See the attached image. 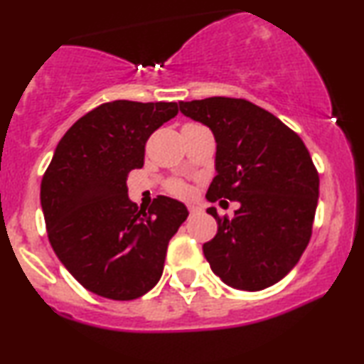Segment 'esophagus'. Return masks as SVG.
Wrapping results in <instances>:
<instances>
[{"label": "esophagus", "mask_w": 364, "mask_h": 364, "mask_svg": "<svg viewBox=\"0 0 364 364\" xmlns=\"http://www.w3.org/2000/svg\"><path fill=\"white\" fill-rule=\"evenodd\" d=\"M188 212H191L192 215H193V213H198V212H200V208H198L197 205H188Z\"/></svg>", "instance_id": "1"}]
</instances>
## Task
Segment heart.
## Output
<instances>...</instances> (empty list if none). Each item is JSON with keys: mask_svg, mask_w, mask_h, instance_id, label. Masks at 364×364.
<instances>
[{"mask_svg": "<svg viewBox=\"0 0 364 364\" xmlns=\"http://www.w3.org/2000/svg\"><path fill=\"white\" fill-rule=\"evenodd\" d=\"M167 191L177 197H187L191 193V188L182 181H171L167 183Z\"/></svg>", "mask_w": 364, "mask_h": 364, "instance_id": "b5f03b06", "label": "heart"}]
</instances>
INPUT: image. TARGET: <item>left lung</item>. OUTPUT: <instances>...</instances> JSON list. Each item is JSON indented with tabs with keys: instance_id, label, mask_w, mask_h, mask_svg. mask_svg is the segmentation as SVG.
I'll use <instances>...</instances> for the list:
<instances>
[{
	"instance_id": "obj_1",
	"label": "left lung",
	"mask_w": 364,
	"mask_h": 364,
	"mask_svg": "<svg viewBox=\"0 0 364 364\" xmlns=\"http://www.w3.org/2000/svg\"><path fill=\"white\" fill-rule=\"evenodd\" d=\"M183 116L212 129L217 176L207 198L237 200L233 218L203 243L212 272L237 290L258 291L280 282L310 242L320 177L300 136L247 99L207 97L178 102ZM225 202V200H222Z\"/></svg>"
}]
</instances>
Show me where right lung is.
Instances as JSON below:
<instances>
[{"label":"right lung","mask_w":364,"mask_h":364,"mask_svg":"<svg viewBox=\"0 0 364 364\" xmlns=\"http://www.w3.org/2000/svg\"><path fill=\"white\" fill-rule=\"evenodd\" d=\"M178 112L177 102H104L69 127L41 181L48 238L68 272L109 300H136L161 280L168 240L187 207L159 196L139 208L127 176L146 142Z\"/></svg>","instance_id":"add662e5"}]
</instances>
